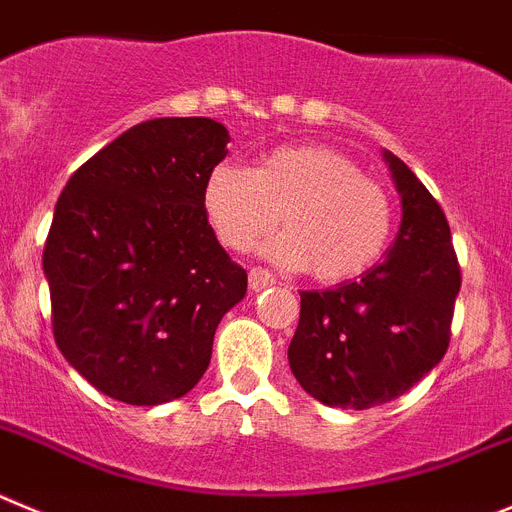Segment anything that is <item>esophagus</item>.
Here are the masks:
<instances>
[{"label": "esophagus", "mask_w": 512, "mask_h": 512, "mask_svg": "<svg viewBox=\"0 0 512 512\" xmlns=\"http://www.w3.org/2000/svg\"><path fill=\"white\" fill-rule=\"evenodd\" d=\"M270 285H275L273 275L267 273L265 267H252V270H250V288L255 290V293H260V290L270 288Z\"/></svg>", "instance_id": "esophagus-1"}]
</instances>
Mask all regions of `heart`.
Here are the masks:
<instances>
[{
	"instance_id": "heart-1",
	"label": "heart",
	"mask_w": 512,
	"mask_h": 512,
	"mask_svg": "<svg viewBox=\"0 0 512 512\" xmlns=\"http://www.w3.org/2000/svg\"><path fill=\"white\" fill-rule=\"evenodd\" d=\"M204 211L227 250L250 252L280 224L267 255L326 285L365 275L393 237V199L331 145L275 147L255 168L222 160L204 181Z\"/></svg>"
}]
</instances>
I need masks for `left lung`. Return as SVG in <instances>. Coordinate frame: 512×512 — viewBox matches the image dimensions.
Listing matches in <instances>:
<instances>
[{"label": "left lung", "instance_id": "1", "mask_svg": "<svg viewBox=\"0 0 512 512\" xmlns=\"http://www.w3.org/2000/svg\"><path fill=\"white\" fill-rule=\"evenodd\" d=\"M403 222L380 265L357 280L303 290L290 370L324 405L365 411L395 400L449 349L462 270L439 201L385 150Z\"/></svg>", "mask_w": 512, "mask_h": 512}]
</instances>
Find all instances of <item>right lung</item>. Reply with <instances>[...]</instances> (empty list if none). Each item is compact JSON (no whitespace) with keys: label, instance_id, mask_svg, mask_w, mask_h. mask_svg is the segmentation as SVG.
Masks as SVG:
<instances>
[{"label":"right lung","instance_id":"add662e5","mask_svg":"<svg viewBox=\"0 0 512 512\" xmlns=\"http://www.w3.org/2000/svg\"><path fill=\"white\" fill-rule=\"evenodd\" d=\"M229 132L206 117L147 119L68 178L43 250L53 336L104 395L181 398L204 377L216 326L247 273L204 211Z\"/></svg>","mask_w":512,"mask_h":512}]
</instances>
